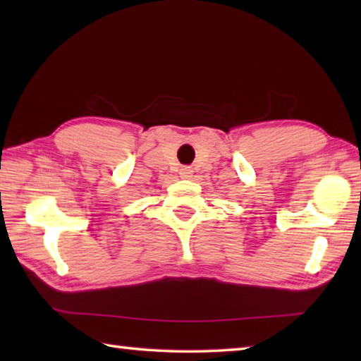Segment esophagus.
Masks as SVG:
<instances>
[{"label":"esophagus","mask_w":361,"mask_h":361,"mask_svg":"<svg viewBox=\"0 0 361 361\" xmlns=\"http://www.w3.org/2000/svg\"><path fill=\"white\" fill-rule=\"evenodd\" d=\"M180 175L183 176V178H189V176L192 175V169H191V167H188V166L181 167V169H180Z\"/></svg>","instance_id":"1"}]
</instances>
